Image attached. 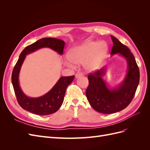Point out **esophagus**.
<instances>
[{
  "label": "esophagus",
  "mask_w": 150,
  "mask_h": 150,
  "mask_svg": "<svg viewBox=\"0 0 150 150\" xmlns=\"http://www.w3.org/2000/svg\"><path fill=\"white\" fill-rule=\"evenodd\" d=\"M76 78H79V77H81V76H83V74L81 73V72H77V73L76 74Z\"/></svg>",
  "instance_id": "obj_1"
}]
</instances>
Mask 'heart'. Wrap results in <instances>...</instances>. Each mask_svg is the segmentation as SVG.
I'll list each match as a JSON object with an SVG mask.
<instances>
[{"label": "heart", "mask_w": 150, "mask_h": 150, "mask_svg": "<svg viewBox=\"0 0 150 150\" xmlns=\"http://www.w3.org/2000/svg\"><path fill=\"white\" fill-rule=\"evenodd\" d=\"M108 46L104 42L86 40L83 44L72 48L68 52L69 59L66 64L69 67H74V64H81L84 62L85 69L94 71L101 67L105 59Z\"/></svg>", "instance_id": "obj_1"}]
</instances>
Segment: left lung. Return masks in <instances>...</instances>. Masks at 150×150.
<instances>
[{
    "instance_id": "obj_1",
    "label": "left lung",
    "mask_w": 150,
    "mask_h": 150,
    "mask_svg": "<svg viewBox=\"0 0 150 150\" xmlns=\"http://www.w3.org/2000/svg\"><path fill=\"white\" fill-rule=\"evenodd\" d=\"M113 42L111 55L119 53L128 63V72L118 87L109 89L103 79L104 67L88 75L89 85L86 95L93 109L104 114H112L124 110L133 100L139 81V71L133 54L129 48L115 37L111 35Z\"/></svg>"
}]
</instances>
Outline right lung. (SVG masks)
I'll use <instances>...</instances> for the list:
<instances>
[{
	"instance_id": "1",
	"label": "right lung",
	"mask_w": 150,
	"mask_h": 150,
	"mask_svg": "<svg viewBox=\"0 0 150 150\" xmlns=\"http://www.w3.org/2000/svg\"><path fill=\"white\" fill-rule=\"evenodd\" d=\"M65 42L56 38H43L27 46L21 53L12 74V83L17 100L24 110L34 114L44 116L52 114L61 106L66 90L74 79V76L61 77L49 91L39 98H29L22 92L19 83V74L26 55L42 47L53 49L61 55L63 54Z\"/></svg>"
}]
</instances>
